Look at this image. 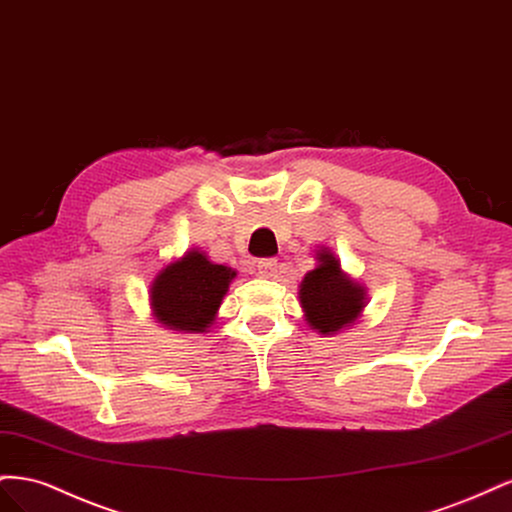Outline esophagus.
<instances>
[{
    "mask_svg": "<svg viewBox=\"0 0 512 512\" xmlns=\"http://www.w3.org/2000/svg\"><path fill=\"white\" fill-rule=\"evenodd\" d=\"M256 269H258L260 275L273 277L275 271H277V260H275V258H260V260L256 262Z\"/></svg>",
    "mask_w": 512,
    "mask_h": 512,
    "instance_id": "obj_1",
    "label": "esophagus"
}]
</instances>
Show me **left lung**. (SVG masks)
<instances>
[{"label":"left lung","instance_id":"obj_1","mask_svg":"<svg viewBox=\"0 0 512 512\" xmlns=\"http://www.w3.org/2000/svg\"><path fill=\"white\" fill-rule=\"evenodd\" d=\"M316 260V269L307 271L299 286V301L309 327L327 337L356 322L367 303V292L342 271L329 247L318 250Z\"/></svg>","mask_w":512,"mask_h":512}]
</instances>
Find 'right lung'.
Masks as SVG:
<instances>
[{"instance_id": "right-lung-1", "label": "right lung", "mask_w": 512, "mask_h": 512, "mask_svg": "<svg viewBox=\"0 0 512 512\" xmlns=\"http://www.w3.org/2000/svg\"><path fill=\"white\" fill-rule=\"evenodd\" d=\"M235 277L237 271L213 265L205 252L190 250L166 265L151 282L153 316L170 331L205 333Z\"/></svg>"}]
</instances>
